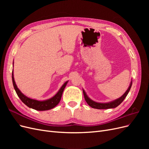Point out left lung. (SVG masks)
Listing matches in <instances>:
<instances>
[{"instance_id":"obj_1","label":"left lung","mask_w":149,"mask_h":149,"mask_svg":"<svg viewBox=\"0 0 149 149\" xmlns=\"http://www.w3.org/2000/svg\"><path fill=\"white\" fill-rule=\"evenodd\" d=\"M132 83V81H131V83H130L129 87L128 88L127 91L125 92V93L120 97L117 99V100H116L113 101L107 102V103H100V102H96L95 101H93V100H91V99H89L88 97V96L86 95V94L85 91H84V90H83L85 101H86V102L88 103V104L89 106H91L93 108H94V109H111V108H115L117 106H118L124 100V99L125 98V97L127 96V94L129 93L130 88H131Z\"/></svg>"}]
</instances>
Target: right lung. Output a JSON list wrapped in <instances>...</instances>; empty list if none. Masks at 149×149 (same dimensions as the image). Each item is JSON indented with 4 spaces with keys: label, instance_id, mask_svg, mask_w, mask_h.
Returning a JSON list of instances; mask_svg holds the SVG:
<instances>
[{
    "label": "right lung",
    "instance_id": "add662e5",
    "mask_svg": "<svg viewBox=\"0 0 149 149\" xmlns=\"http://www.w3.org/2000/svg\"><path fill=\"white\" fill-rule=\"evenodd\" d=\"M12 82L14 89L16 91V93L21 100V101L23 102L25 105L29 107L32 108L33 109L37 111H47L51 109L52 108L55 107L58 103L60 102L63 92L64 91V89L66 86V85L68 83V81L65 82L63 85L62 86L60 89L58 91V92L53 97L49 99V100L45 101H38L33 100V99L29 98L25 96L23 93H22L21 91L17 88V85L15 84L14 78H13V73L12 71Z\"/></svg>",
    "mask_w": 149,
    "mask_h": 149
}]
</instances>
